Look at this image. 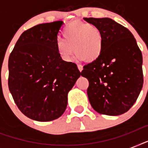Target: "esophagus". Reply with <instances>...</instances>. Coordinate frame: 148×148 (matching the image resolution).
Returning <instances> with one entry per match:
<instances>
[{"instance_id":"1","label":"esophagus","mask_w":148,"mask_h":148,"mask_svg":"<svg viewBox=\"0 0 148 148\" xmlns=\"http://www.w3.org/2000/svg\"><path fill=\"white\" fill-rule=\"evenodd\" d=\"M77 67H78V69L80 71H81L83 70V66L81 64H77Z\"/></svg>"}]
</instances>
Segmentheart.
<instances>
[{"instance_id": "heart-1", "label": "heart", "mask_w": 148, "mask_h": 148, "mask_svg": "<svg viewBox=\"0 0 148 148\" xmlns=\"http://www.w3.org/2000/svg\"><path fill=\"white\" fill-rule=\"evenodd\" d=\"M63 39L57 43L58 53L65 60H70L73 48L77 58L92 62L101 56L103 50V36L101 30L94 24L73 21L63 31Z\"/></svg>"}]
</instances>
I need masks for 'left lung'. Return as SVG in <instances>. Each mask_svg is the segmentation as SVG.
<instances>
[{
	"label": "left lung",
	"mask_w": 148,
	"mask_h": 148,
	"mask_svg": "<svg viewBox=\"0 0 148 148\" xmlns=\"http://www.w3.org/2000/svg\"><path fill=\"white\" fill-rule=\"evenodd\" d=\"M84 19L99 27L103 42L101 56L81 71L89 81V101L99 114H122L134 105L142 89L141 51L131 31L114 20Z\"/></svg>",
	"instance_id": "1"
}]
</instances>
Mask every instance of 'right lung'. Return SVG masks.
Here are the masks:
<instances>
[{
	"label": "right lung",
	"mask_w": 148,
	"mask_h": 148,
	"mask_svg": "<svg viewBox=\"0 0 148 148\" xmlns=\"http://www.w3.org/2000/svg\"><path fill=\"white\" fill-rule=\"evenodd\" d=\"M63 24H40L25 31L9 57L10 92L19 110L34 121L60 117L67 94L81 74L76 64L63 60L57 50Z\"/></svg>",
	"instance_id": "add662e5"
}]
</instances>
